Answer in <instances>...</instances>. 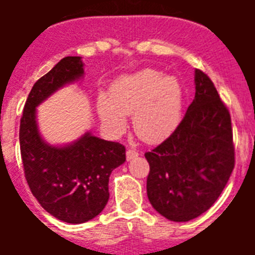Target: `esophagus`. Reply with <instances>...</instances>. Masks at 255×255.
<instances>
[{
  "label": "esophagus",
  "mask_w": 255,
  "mask_h": 255,
  "mask_svg": "<svg viewBox=\"0 0 255 255\" xmlns=\"http://www.w3.org/2000/svg\"><path fill=\"white\" fill-rule=\"evenodd\" d=\"M138 155H139V153L136 152L135 149H128V150H126V159H128V161H131V159L136 158Z\"/></svg>",
  "instance_id": "34e87169"
}]
</instances>
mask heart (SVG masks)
<instances>
[{"mask_svg": "<svg viewBox=\"0 0 255 255\" xmlns=\"http://www.w3.org/2000/svg\"><path fill=\"white\" fill-rule=\"evenodd\" d=\"M184 103L185 91L176 76L144 69L116 79L108 97H98L97 112L112 134H121L128 126L126 115H132V126L139 138L155 144L179 129Z\"/></svg>", "mask_w": 255, "mask_h": 255, "instance_id": "b5f03b06", "label": "heart"}]
</instances>
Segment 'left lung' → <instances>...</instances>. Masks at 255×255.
Here are the masks:
<instances>
[{
	"instance_id": "1",
	"label": "left lung",
	"mask_w": 255,
	"mask_h": 255,
	"mask_svg": "<svg viewBox=\"0 0 255 255\" xmlns=\"http://www.w3.org/2000/svg\"><path fill=\"white\" fill-rule=\"evenodd\" d=\"M194 83L195 97L179 129L145 153L148 199L159 215L175 222L208 211L235 166L229 110L203 71L195 70Z\"/></svg>"
}]
</instances>
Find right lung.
<instances>
[{"mask_svg":"<svg viewBox=\"0 0 255 255\" xmlns=\"http://www.w3.org/2000/svg\"><path fill=\"white\" fill-rule=\"evenodd\" d=\"M83 76L82 57L62 58L33 85L20 120V152L29 188L49 215L67 224H84L100 215L110 198V175L126 161L123 144L91 131L65 145L42 138L37 107Z\"/></svg>","mask_w":255,"mask_h":255,"instance_id":"1","label":"right lung"}]
</instances>
